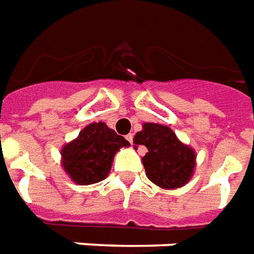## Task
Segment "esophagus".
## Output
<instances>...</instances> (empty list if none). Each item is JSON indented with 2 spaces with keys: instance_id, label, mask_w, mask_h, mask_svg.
Instances as JSON below:
<instances>
[{
  "instance_id": "esophagus-1",
  "label": "esophagus",
  "mask_w": 254,
  "mask_h": 254,
  "mask_svg": "<svg viewBox=\"0 0 254 254\" xmlns=\"http://www.w3.org/2000/svg\"><path fill=\"white\" fill-rule=\"evenodd\" d=\"M132 138H134V135H132V134H127V135H126V139H127L130 144H132Z\"/></svg>"
}]
</instances>
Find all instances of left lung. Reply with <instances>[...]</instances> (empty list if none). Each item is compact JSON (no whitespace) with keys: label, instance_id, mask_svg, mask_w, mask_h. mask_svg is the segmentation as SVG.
<instances>
[{"label":"left lung","instance_id":"1","mask_svg":"<svg viewBox=\"0 0 254 254\" xmlns=\"http://www.w3.org/2000/svg\"><path fill=\"white\" fill-rule=\"evenodd\" d=\"M134 144L144 145L148 150L142 163L152 183L173 190L190 181L195 167V152L181 144L169 127L145 123L144 130L135 134Z\"/></svg>","mask_w":254,"mask_h":254}]
</instances>
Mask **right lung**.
I'll return each instance as SVG.
<instances>
[{
    "label": "right lung",
    "mask_w": 254,
    "mask_h": 254,
    "mask_svg": "<svg viewBox=\"0 0 254 254\" xmlns=\"http://www.w3.org/2000/svg\"><path fill=\"white\" fill-rule=\"evenodd\" d=\"M128 145L126 138L117 135L102 122L91 123L73 142L64 146L62 164L74 183H99L109 174L115 153Z\"/></svg>",
    "instance_id": "add662e5"
}]
</instances>
